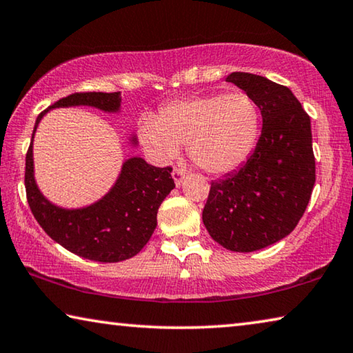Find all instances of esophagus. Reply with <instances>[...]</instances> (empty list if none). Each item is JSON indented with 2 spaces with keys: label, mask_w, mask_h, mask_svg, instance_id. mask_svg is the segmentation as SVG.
Masks as SVG:
<instances>
[{
  "label": "esophagus",
  "mask_w": 353,
  "mask_h": 353,
  "mask_svg": "<svg viewBox=\"0 0 353 353\" xmlns=\"http://www.w3.org/2000/svg\"><path fill=\"white\" fill-rule=\"evenodd\" d=\"M183 177H185V171L181 170V168H174V170H172V179H174L176 187H181L182 185Z\"/></svg>",
  "instance_id": "obj_1"
}]
</instances>
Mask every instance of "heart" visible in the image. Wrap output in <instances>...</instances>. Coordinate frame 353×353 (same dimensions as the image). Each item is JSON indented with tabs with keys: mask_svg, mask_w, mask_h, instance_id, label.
Instances as JSON below:
<instances>
[{
	"mask_svg": "<svg viewBox=\"0 0 353 353\" xmlns=\"http://www.w3.org/2000/svg\"><path fill=\"white\" fill-rule=\"evenodd\" d=\"M261 132L259 106L248 94H207L177 99L161 114H143L139 137L157 161L168 163L188 143V155L210 174L239 170Z\"/></svg>",
	"mask_w": 353,
	"mask_h": 353,
	"instance_id": "obj_1",
	"label": "heart"
}]
</instances>
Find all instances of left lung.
<instances>
[{
  "mask_svg": "<svg viewBox=\"0 0 353 353\" xmlns=\"http://www.w3.org/2000/svg\"><path fill=\"white\" fill-rule=\"evenodd\" d=\"M226 81L259 106L262 132L250 159L212 182L203 221L221 247L251 253L289 236L305 214L316 182L311 121L289 88L265 77L232 72Z\"/></svg>",
  "mask_w": 353,
  "mask_h": 353,
  "instance_id": "left-lung-1",
  "label": "left lung"
}]
</instances>
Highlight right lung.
Instances as JSON below:
<instances>
[{
    "instance_id": "obj_1",
    "label": "right lung",
    "mask_w": 353,
    "mask_h": 353,
    "mask_svg": "<svg viewBox=\"0 0 353 353\" xmlns=\"http://www.w3.org/2000/svg\"><path fill=\"white\" fill-rule=\"evenodd\" d=\"M94 106L106 113L121 108V92H75L37 116L26 154L25 187L32 215L50 237L70 253L97 262L130 259L152 237L160 204L174 188L172 168H157L141 157L124 161L121 174L102 199L81 209H63L50 203L34 179L32 139L43 116L63 106ZM137 146V138L132 137Z\"/></svg>"
}]
</instances>
